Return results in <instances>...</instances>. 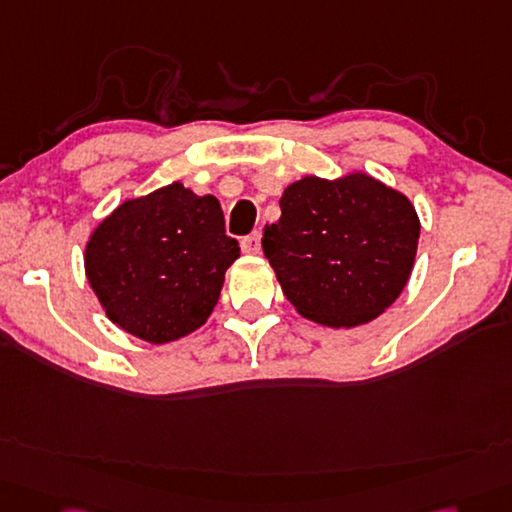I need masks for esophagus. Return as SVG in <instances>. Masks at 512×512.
<instances>
[{"mask_svg":"<svg viewBox=\"0 0 512 512\" xmlns=\"http://www.w3.org/2000/svg\"><path fill=\"white\" fill-rule=\"evenodd\" d=\"M242 250L246 255H259V250H262V235L253 233L242 239Z\"/></svg>","mask_w":512,"mask_h":512,"instance_id":"34e87169","label":"esophagus"}]
</instances>
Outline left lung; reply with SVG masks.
<instances>
[{"mask_svg": "<svg viewBox=\"0 0 512 512\" xmlns=\"http://www.w3.org/2000/svg\"><path fill=\"white\" fill-rule=\"evenodd\" d=\"M282 217L264 228V255L304 319L328 328L373 322L413 273V202L373 175H306L284 188Z\"/></svg>", "mask_w": 512, "mask_h": 512, "instance_id": "obj_1", "label": "left lung"}]
</instances>
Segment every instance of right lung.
<instances>
[{
    "label": "right lung",
    "instance_id": "add662e5",
    "mask_svg": "<svg viewBox=\"0 0 512 512\" xmlns=\"http://www.w3.org/2000/svg\"><path fill=\"white\" fill-rule=\"evenodd\" d=\"M237 257L219 199L173 182L104 217L88 237L84 268L110 322L168 344L206 324Z\"/></svg>",
    "mask_w": 512,
    "mask_h": 512
}]
</instances>
